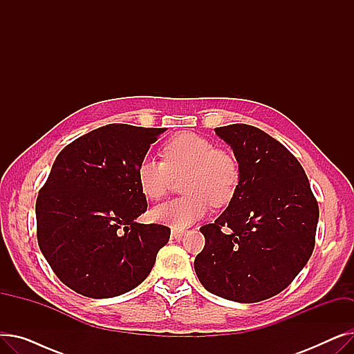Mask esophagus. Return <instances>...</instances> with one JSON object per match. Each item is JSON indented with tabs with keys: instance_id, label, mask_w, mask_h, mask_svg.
<instances>
[{
	"instance_id": "esophagus-1",
	"label": "esophagus",
	"mask_w": 354,
	"mask_h": 354,
	"mask_svg": "<svg viewBox=\"0 0 354 354\" xmlns=\"http://www.w3.org/2000/svg\"><path fill=\"white\" fill-rule=\"evenodd\" d=\"M187 234V231L185 230H179V228H172V236L175 238V239H178V241H180L182 239V236Z\"/></svg>"
}]
</instances>
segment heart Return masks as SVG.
I'll return each mask as SVG.
<instances>
[{
  "mask_svg": "<svg viewBox=\"0 0 354 354\" xmlns=\"http://www.w3.org/2000/svg\"><path fill=\"white\" fill-rule=\"evenodd\" d=\"M163 160L143 158L136 176L140 192L152 201L160 199L172 179L182 176L179 198L166 201L151 211V218L174 228H187L205 216L211 203H230L241 182L238 159L228 151L215 149L207 138L196 133H179L162 147Z\"/></svg>",
  "mask_w": 354,
  "mask_h": 354,
  "instance_id": "1",
  "label": "heart"
}]
</instances>
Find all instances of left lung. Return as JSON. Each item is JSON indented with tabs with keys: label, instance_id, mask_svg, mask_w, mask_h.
Returning a JSON list of instances; mask_svg holds the SVG:
<instances>
[{
	"label": "left lung",
	"instance_id": "left-lung-1",
	"mask_svg": "<svg viewBox=\"0 0 354 354\" xmlns=\"http://www.w3.org/2000/svg\"><path fill=\"white\" fill-rule=\"evenodd\" d=\"M215 133L232 147L241 182L228 208L199 228L205 247L194 267L209 292L258 303L287 288L307 264L319 203L300 162L261 129L235 123Z\"/></svg>",
	"mask_w": 354,
	"mask_h": 354
}]
</instances>
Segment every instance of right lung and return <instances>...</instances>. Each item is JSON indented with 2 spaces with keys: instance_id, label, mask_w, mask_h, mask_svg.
<instances>
[{
  "instance_id": "right-lung-1",
  "label": "right lung",
  "mask_w": 354,
  "mask_h": 354,
  "mask_svg": "<svg viewBox=\"0 0 354 354\" xmlns=\"http://www.w3.org/2000/svg\"><path fill=\"white\" fill-rule=\"evenodd\" d=\"M165 130L107 124L73 140L55 158L35 202L37 241L68 288L110 299L151 272L171 230L136 222L147 208L136 167Z\"/></svg>"
}]
</instances>
